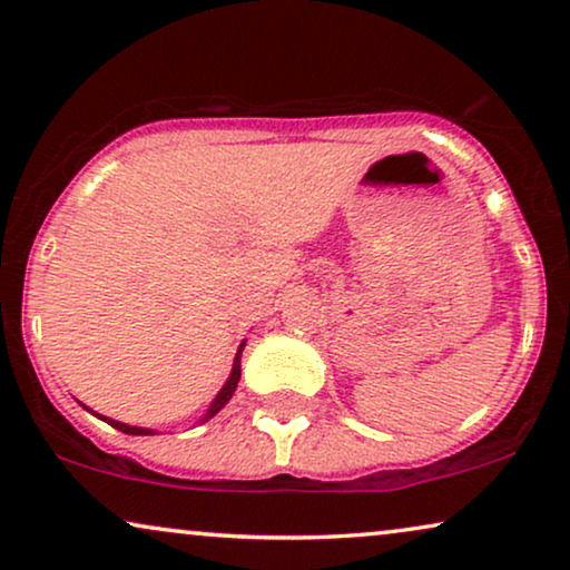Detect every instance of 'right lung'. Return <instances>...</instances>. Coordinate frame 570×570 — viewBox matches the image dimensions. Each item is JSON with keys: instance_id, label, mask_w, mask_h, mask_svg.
Masks as SVG:
<instances>
[{"instance_id": "right-lung-1", "label": "right lung", "mask_w": 570, "mask_h": 570, "mask_svg": "<svg viewBox=\"0 0 570 570\" xmlns=\"http://www.w3.org/2000/svg\"><path fill=\"white\" fill-rule=\"evenodd\" d=\"M240 353H244V345L238 347V353H236V361H233V371H230V376H228V381H225V386L220 389V392H217V396H215V402L209 404V410H207V415L202 417V423H205V420H209V417H215L217 412H220L225 404H228V400L233 396V392H236V386H238V381H240ZM108 425H114L116 431H121V433H129V435H153L155 431H150V428H137V425H127V423H119V420H111V417H104Z\"/></svg>"}]
</instances>
